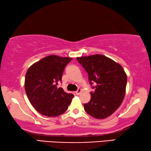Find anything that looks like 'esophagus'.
<instances>
[{
  "label": "esophagus",
  "instance_id": "1",
  "mask_svg": "<svg viewBox=\"0 0 151 151\" xmlns=\"http://www.w3.org/2000/svg\"><path fill=\"white\" fill-rule=\"evenodd\" d=\"M81 91H82V90H81V89H78V90L75 92V93H76V95H78H78L80 94V93H81Z\"/></svg>",
  "mask_w": 151,
  "mask_h": 151
}]
</instances>
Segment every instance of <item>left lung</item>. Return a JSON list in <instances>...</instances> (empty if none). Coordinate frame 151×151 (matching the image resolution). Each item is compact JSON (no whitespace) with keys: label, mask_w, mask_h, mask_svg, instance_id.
<instances>
[{"label":"left lung","mask_w":151,"mask_h":151,"mask_svg":"<svg viewBox=\"0 0 151 151\" xmlns=\"http://www.w3.org/2000/svg\"><path fill=\"white\" fill-rule=\"evenodd\" d=\"M77 60L88 72L89 83H96L84 109L94 118H107L119 107L125 97L127 81L125 71L119 63L103 55L78 57Z\"/></svg>","instance_id":"left-lung-1"}]
</instances>
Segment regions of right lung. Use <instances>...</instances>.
Segmentation results:
<instances>
[{
    "instance_id": "add662e5",
    "label": "right lung",
    "mask_w": 151,
    "mask_h": 151,
    "mask_svg": "<svg viewBox=\"0 0 151 151\" xmlns=\"http://www.w3.org/2000/svg\"><path fill=\"white\" fill-rule=\"evenodd\" d=\"M71 60L51 55L28 68L25 77V91L30 104L40 114L56 117L68 109L74 96L65 93L57 85L62 81L64 68Z\"/></svg>"
}]
</instances>
